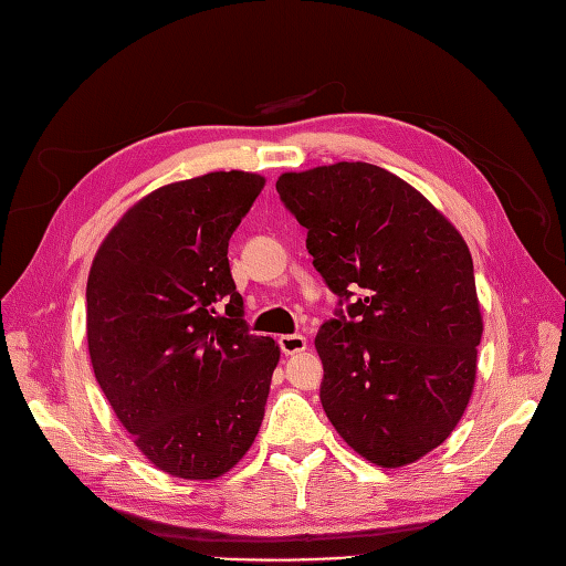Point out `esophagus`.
Listing matches in <instances>:
<instances>
[{"label":"esophagus","instance_id":"1","mask_svg":"<svg viewBox=\"0 0 566 566\" xmlns=\"http://www.w3.org/2000/svg\"><path fill=\"white\" fill-rule=\"evenodd\" d=\"M279 345H281V352L283 354H300L306 349V337L304 335H281L279 337Z\"/></svg>","mask_w":566,"mask_h":566}]
</instances>
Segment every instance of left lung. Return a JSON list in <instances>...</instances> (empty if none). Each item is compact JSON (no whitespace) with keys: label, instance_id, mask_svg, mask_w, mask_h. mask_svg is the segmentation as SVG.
I'll use <instances>...</instances> for the list:
<instances>
[{"label":"left lung","instance_id":"left-lung-1","mask_svg":"<svg viewBox=\"0 0 566 566\" xmlns=\"http://www.w3.org/2000/svg\"><path fill=\"white\" fill-rule=\"evenodd\" d=\"M276 191L306 229L316 271L347 302L314 342L325 416L375 465L420 460L449 439L474 389L484 323L468 243L378 165L285 172Z\"/></svg>","mask_w":566,"mask_h":566}]
</instances>
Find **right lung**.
Instances as JSON below:
<instances>
[{
  "label": "right lung",
  "instance_id": "add662e5",
  "mask_svg": "<svg viewBox=\"0 0 566 566\" xmlns=\"http://www.w3.org/2000/svg\"><path fill=\"white\" fill-rule=\"evenodd\" d=\"M262 188L241 169L160 186L123 214L90 269L96 382L136 449L172 476L227 474L264 420L281 349L248 333L227 256Z\"/></svg>",
  "mask_w": 566,
  "mask_h": 566
}]
</instances>
